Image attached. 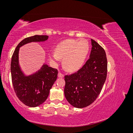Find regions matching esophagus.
<instances>
[{"mask_svg":"<svg viewBox=\"0 0 133 133\" xmlns=\"http://www.w3.org/2000/svg\"><path fill=\"white\" fill-rule=\"evenodd\" d=\"M58 76L59 78H63L64 76V75L63 74L60 73V72H59L58 74Z\"/></svg>","mask_w":133,"mask_h":133,"instance_id":"1","label":"esophagus"}]
</instances>
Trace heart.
<instances>
[{
  "label": "heart",
  "mask_w": 133,
  "mask_h": 133,
  "mask_svg": "<svg viewBox=\"0 0 133 133\" xmlns=\"http://www.w3.org/2000/svg\"><path fill=\"white\" fill-rule=\"evenodd\" d=\"M89 49L88 42L85 39H68L60 43L56 51L50 54V58L58 62L64 59V65L69 71H75L82 67Z\"/></svg>",
  "instance_id": "1"
}]
</instances>
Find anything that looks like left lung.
Segmentation results:
<instances>
[{"mask_svg": "<svg viewBox=\"0 0 133 133\" xmlns=\"http://www.w3.org/2000/svg\"><path fill=\"white\" fill-rule=\"evenodd\" d=\"M89 59L75 73L64 76V95L72 106L83 108L93 103L101 92L107 75L105 51L91 39Z\"/></svg>", "mask_w": 133, "mask_h": 133, "instance_id": "left-lung-1", "label": "left lung"}]
</instances>
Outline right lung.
I'll return each mask as SVG.
<instances>
[{
  "instance_id": "1",
  "label": "right lung",
  "mask_w": 133,
  "mask_h": 133,
  "mask_svg": "<svg viewBox=\"0 0 133 133\" xmlns=\"http://www.w3.org/2000/svg\"><path fill=\"white\" fill-rule=\"evenodd\" d=\"M48 39V35H38L25 38L18 44L11 57L10 70L15 92L19 99L29 107H37L45 101L57 79L58 71L44 64L35 73L25 75L19 65V48L28 43L44 42Z\"/></svg>"
}]
</instances>
